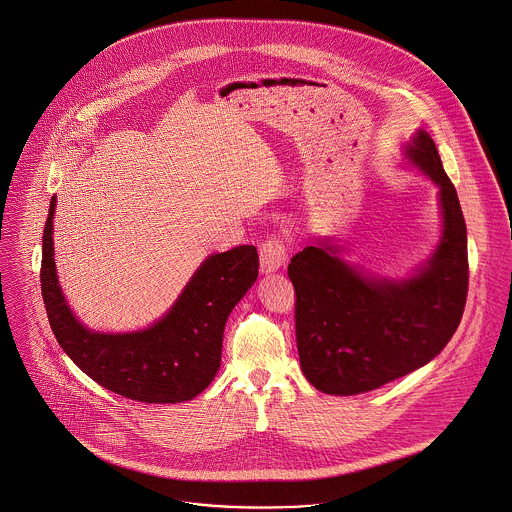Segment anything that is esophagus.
I'll use <instances>...</instances> for the list:
<instances>
[{
  "instance_id": "1",
  "label": "esophagus",
  "mask_w": 512,
  "mask_h": 512,
  "mask_svg": "<svg viewBox=\"0 0 512 512\" xmlns=\"http://www.w3.org/2000/svg\"><path fill=\"white\" fill-rule=\"evenodd\" d=\"M259 257H261V270L268 274L274 272L286 263L288 257V249L280 236H272L267 242H263L259 249Z\"/></svg>"
}]
</instances>
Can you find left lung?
<instances>
[{
    "label": "left lung",
    "mask_w": 512,
    "mask_h": 512,
    "mask_svg": "<svg viewBox=\"0 0 512 512\" xmlns=\"http://www.w3.org/2000/svg\"><path fill=\"white\" fill-rule=\"evenodd\" d=\"M405 153L439 188L443 232L424 267L403 280L368 276L330 238L288 267L299 363L318 391L355 395L413 372L439 355L463 318L468 251L457 190L428 132L418 130Z\"/></svg>",
    "instance_id": "left-lung-1"
}]
</instances>
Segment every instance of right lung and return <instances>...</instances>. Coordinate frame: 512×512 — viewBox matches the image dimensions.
<instances>
[{
  "mask_svg": "<svg viewBox=\"0 0 512 512\" xmlns=\"http://www.w3.org/2000/svg\"><path fill=\"white\" fill-rule=\"evenodd\" d=\"M53 215L55 195L44 228L40 284L49 326L63 351L99 386L132 401L161 405L194 399L219 370L228 315L257 280V247L240 245L207 257L171 311L146 330L101 334L78 322L61 292Z\"/></svg>",
  "mask_w": 512,
  "mask_h": 512,
  "instance_id": "obj_1",
  "label": "right lung"
}]
</instances>
